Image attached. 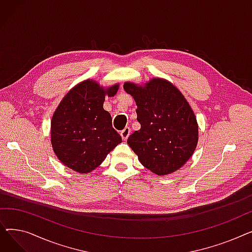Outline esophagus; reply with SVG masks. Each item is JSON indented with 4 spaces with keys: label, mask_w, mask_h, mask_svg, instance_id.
Listing matches in <instances>:
<instances>
[{
    "label": "esophagus",
    "mask_w": 252,
    "mask_h": 252,
    "mask_svg": "<svg viewBox=\"0 0 252 252\" xmlns=\"http://www.w3.org/2000/svg\"><path fill=\"white\" fill-rule=\"evenodd\" d=\"M130 134V128L128 126H126L122 131H121V136L123 140H126Z\"/></svg>",
    "instance_id": "34e87169"
}]
</instances>
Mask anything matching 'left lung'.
Segmentation results:
<instances>
[{
    "label": "left lung",
    "instance_id": "1",
    "mask_svg": "<svg viewBox=\"0 0 252 252\" xmlns=\"http://www.w3.org/2000/svg\"><path fill=\"white\" fill-rule=\"evenodd\" d=\"M124 89L136 101L141 125L128 137V146L152 173H174L189 160L198 142V125L189 103L161 78L151 79L144 88L126 83Z\"/></svg>",
    "mask_w": 252,
    "mask_h": 252
}]
</instances>
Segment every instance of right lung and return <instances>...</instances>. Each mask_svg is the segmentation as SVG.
I'll return each instance as SVG.
<instances>
[{"instance_id": "add662e5", "label": "right lung", "mask_w": 252, "mask_h": 252, "mask_svg": "<svg viewBox=\"0 0 252 252\" xmlns=\"http://www.w3.org/2000/svg\"><path fill=\"white\" fill-rule=\"evenodd\" d=\"M118 85L104 90L85 81L71 89L60 102L51 123V142L59 160L79 174L98 167L122 137L104 110L105 95L114 96Z\"/></svg>"}]
</instances>
